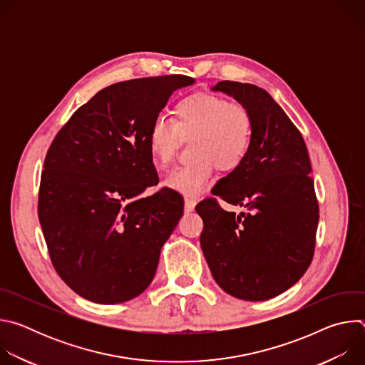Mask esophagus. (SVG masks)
<instances>
[{
    "instance_id": "34e87169",
    "label": "esophagus",
    "mask_w": 365,
    "mask_h": 365,
    "mask_svg": "<svg viewBox=\"0 0 365 365\" xmlns=\"http://www.w3.org/2000/svg\"><path fill=\"white\" fill-rule=\"evenodd\" d=\"M195 206H196V200L193 199V197H185V211L186 212H192L193 210H195Z\"/></svg>"
}]
</instances>
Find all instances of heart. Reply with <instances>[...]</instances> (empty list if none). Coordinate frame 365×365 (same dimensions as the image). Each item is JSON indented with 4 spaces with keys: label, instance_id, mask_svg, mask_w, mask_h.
<instances>
[{
    "label": "heart",
    "instance_id": "b5f03b06",
    "mask_svg": "<svg viewBox=\"0 0 365 365\" xmlns=\"http://www.w3.org/2000/svg\"><path fill=\"white\" fill-rule=\"evenodd\" d=\"M254 138V118L240 102L196 92L180 99L173 120L158 117L147 133V145L158 168L176 158L180 140L189 141L193 158L166 176V186L185 195H199L211 182L214 169L232 172L248 155Z\"/></svg>",
    "mask_w": 365,
    "mask_h": 365
}]
</instances>
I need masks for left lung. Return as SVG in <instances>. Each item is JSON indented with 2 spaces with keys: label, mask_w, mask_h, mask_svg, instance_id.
Here are the masks:
<instances>
[{
  "label": "left lung",
  "mask_w": 365,
  "mask_h": 365,
  "mask_svg": "<svg viewBox=\"0 0 365 365\" xmlns=\"http://www.w3.org/2000/svg\"><path fill=\"white\" fill-rule=\"evenodd\" d=\"M212 89L251 111L254 138L242 165L212 190L247 212L224 211L217 197L199 202L200 247L222 290L242 300H267L292 287L314 258L319 205L309 153L267 91L231 81Z\"/></svg>",
  "instance_id": "obj_1"
}]
</instances>
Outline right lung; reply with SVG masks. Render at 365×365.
<instances>
[{
	"mask_svg": "<svg viewBox=\"0 0 365 365\" xmlns=\"http://www.w3.org/2000/svg\"><path fill=\"white\" fill-rule=\"evenodd\" d=\"M186 75L118 82L79 107L51 141L37 212L48 255L79 296L102 304L134 299L151 283L160 250L183 215L160 189L147 133Z\"/></svg>",
	"mask_w": 365,
	"mask_h": 365,
	"instance_id": "1",
	"label": "right lung"
}]
</instances>
